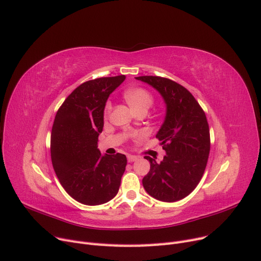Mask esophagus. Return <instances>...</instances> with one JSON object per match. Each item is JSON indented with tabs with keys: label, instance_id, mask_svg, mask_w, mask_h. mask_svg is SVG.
Returning <instances> with one entry per match:
<instances>
[{
	"label": "esophagus",
	"instance_id": "34e87169",
	"mask_svg": "<svg viewBox=\"0 0 261 261\" xmlns=\"http://www.w3.org/2000/svg\"><path fill=\"white\" fill-rule=\"evenodd\" d=\"M128 162H134V161H137L138 159H139V156L138 155H132V154H128Z\"/></svg>",
	"mask_w": 261,
	"mask_h": 261
}]
</instances>
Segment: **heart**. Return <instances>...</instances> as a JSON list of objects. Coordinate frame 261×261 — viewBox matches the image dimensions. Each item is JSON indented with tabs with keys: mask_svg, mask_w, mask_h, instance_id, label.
I'll return each instance as SVG.
<instances>
[{
	"mask_svg": "<svg viewBox=\"0 0 261 261\" xmlns=\"http://www.w3.org/2000/svg\"><path fill=\"white\" fill-rule=\"evenodd\" d=\"M123 98L127 101V103L130 106L134 113L143 111L147 112L152 107L154 102L153 96L148 92V90L142 87H135L126 90V92L123 93ZM111 109L112 106L110 102H108L105 108L106 115L109 114Z\"/></svg>",
	"mask_w": 261,
	"mask_h": 261,
	"instance_id": "b5f03b06",
	"label": "heart"
}]
</instances>
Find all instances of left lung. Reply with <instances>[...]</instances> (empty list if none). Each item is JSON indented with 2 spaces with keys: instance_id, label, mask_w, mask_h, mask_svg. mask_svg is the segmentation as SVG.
I'll return each mask as SVG.
<instances>
[{
  "instance_id": "8db88e82",
  "label": "left lung",
  "mask_w": 261,
  "mask_h": 261,
  "mask_svg": "<svg viewBox=\"0 0 261 261\" xmlns=\"http://www.w3.org/2000/svg\"><path fill=\"white\" fill-rule=\"evenodd\" d=\"M135 79L156 89L166 105L164 122L155 135L166 154L161 163L144 156L150 162L144 189L158 200H180L197 187L207 166L210 132L206 114L193 95L175 81L153 75Z\"/></svg>"
}]
</instances>
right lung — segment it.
Segmentation results:
<instances>
[{
    "label": "right lung",
    "instance_id": "add662e5",
    "mask_svg": "<svg viewBox=\"0 0 261 261\" xmlns=\"http://www.w3.org/2000/svg\"><path fill=\"white\" fill-rule=\"evenodd\" d=\"M124 79L121 74L84 82L55 115L51 132L54 172L67 193L84 205H102L114 198L126 169V155H102L97 148L106 102Z\"/></svg>",
    "mask_w": 261,
    "mask_h": 261
}]
</instances>
